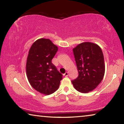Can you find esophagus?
<instances>
[{
  "label": "esophagus",
  "mask_w": 124,
  "mask_h": 124,
  "mask_svg": "<svg viewBox=\"0 0 124 124\" xmlns=\"http://www.w3.org/2000/svg\"><path fill=\"white\" fill-rule=\"evenodd\" d=\"M63 75H64V76H66V77L68 76V72H66L64 74H63Z\"/></svg>",
  "instance_id": "1"
}]
</instances>
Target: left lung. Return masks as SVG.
I'll return each instance as SVG.
<instances>
[{
  "label": "left lung",
  "mask_w": 124,
  "mask_h": 124,
  "mask_svg": "<svg viewBox=\"0 0 124 124\" xmlns=\"http://www.w3.org/2000/svg\"><path fill=\"white\" fill-rule=\"evenodd\" d=\"M78 77L72 81L78 91L88 93L97 87L103 78L105 66L103 54L96 44L84 42L73 49Z\"/></svg>",
  "instance_id": "left-lung-1"
}]
</instances>
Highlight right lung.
Returning <instances> with one entry per match:
<instances>
[{
  "label": "right lung",
  "mask_w": 124,
  "mask_h": 124,
  "mask_svg": "<svg viewBox=\"0 0 124 124\" xmlns=\"http://www.w3.org/2000/svg\"><path fill=\"white\" fill-rule=\"evenodd\" d=\"M58 47L49 39H38L28 52L26 63L27 77L33 88L45 95L57 90L62 74L51 62Z\"/></svg>",
  "instance_id": "right-lung-1"
}]
</instances>
